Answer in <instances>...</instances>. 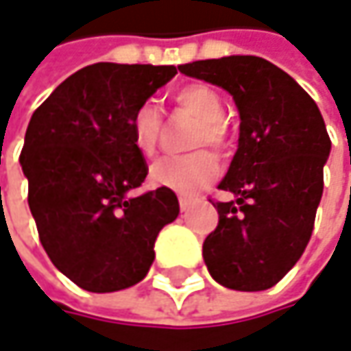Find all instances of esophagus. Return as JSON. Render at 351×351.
Returning a JSON list of instances; mask_svg holds the SVG:
<instances>
[{
    "mask_svg": "<svg viewBox=\"0 0 351 351\" xmlns=\"http://www.w3.org/2000/svg\"><path fill=\"white\" fill-rule=\"evenodd\" d=\"M178 205H180V210L184 213V210H189V208H191L193 201H191V199H186V197H178Z\"/></svg>",
    "mask_w": 351,
    "mask_h": 351,
    "instance_id": "1",
    "label": "esophagus"
}]
</instances>
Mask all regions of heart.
Instances as JSON below:
<instances>
[{
  "mask_svg": "<svg viewBox=\"0 0 351 351\" xmlns=\"http://www.w3.org/2000/svg\"><path fill=\"white\" fill-rule=\"evenodd\" d=\"M175 102L199 118L193 146H213L223 150L227 146V128L223 124L225 106L221 96L205 84H189L175 92ZM160 110L154 102H143L130 118V134L136 150L152 156L160 132ZM219 173L217 158L207 150H197L184 156H162L150 167V180L156 186L176 193H195L205 189Z\"/></svg>",
  "mask_w": 351,
  "mask_h": 351,
  "instance_id": "obj_1",
  "label": "heart"
}]
</instances>
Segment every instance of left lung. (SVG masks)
Here are the masks:
<instances>
[{
    "label": "left lung",
    "mask_w": 351,
    "mask_h": 351,
    "mask_svg": "<svg viewBox=\"0 0 351 351\" xmlns=\"http://www.w3.org/2000/svg\"><path fill=\"white\" fill-rule=\"evenodd\" d=\"M215 84L239 110V144L217 203L219 225L203 243L210 277L235 291H263L305 251L324 193L332 141L317 104L281 68L257 56H227L178 66Z\"/></svg>",
    "instance_id": "8db88e82"
}]
</instances>
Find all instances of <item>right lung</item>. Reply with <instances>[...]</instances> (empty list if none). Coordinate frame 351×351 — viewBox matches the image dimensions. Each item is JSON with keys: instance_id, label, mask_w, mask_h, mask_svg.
Returning a JSON list of instances; mask_svg holds the SVG:
<instances>
[{"instance_id": "1", "label": "right lung", "mask_w": 351, "mask_h": 351, "mask_svg": "<svg viewBox=\"0 0 351 351\" xmlns=\"http://www.w3.org/2000/svg\"><path fill=\"white\" fill-rule=\"evenodd\" d=\"M175 74V66L92 64L32 114L19 156L29 210L51 263L86 291L143 281L160 229L178 217L171 189L130 197L148 175L130 118Z\"/></svg>"}]
</instances>
